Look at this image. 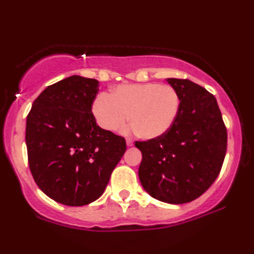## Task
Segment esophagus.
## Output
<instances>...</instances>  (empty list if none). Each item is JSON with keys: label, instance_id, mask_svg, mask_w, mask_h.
I'll list each match as a JSON object with an SVG mask.
<instances>
[{"label": "esophagus", "instance_id": "34e87169", "mask_svg": "<svg viewBox=\"0 0 254 254\" xmlns=\"http://www.w3.org/2000/svg\"><path fill=\"white\" fill-rule=\"evenodd\" d=\"M133 144H134V141H133L132 139H130V137H127V147H132Z\"/></svg>", "mask_w": 254, "mask_h": 254}]
</instances>
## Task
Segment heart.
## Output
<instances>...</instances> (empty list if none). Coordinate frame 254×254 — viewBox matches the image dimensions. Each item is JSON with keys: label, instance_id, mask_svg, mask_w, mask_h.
<instances>
[{"label": "heart", "instance_id": "heart-1", "mask_svg": "<svg viewBox=\"0 0 254 254\" xmlns=\"http://www.w3.org/2000/svg\"><path fill=\"white\" fill-rule=\"evenodd\" d=\"M179 105V95L173 86L127 84L118 86L112 95H97L92 111L98 126L109 132L120 130L130 115L131 130L150 140L170 130L177 119Z\"/></svg>", "mask_w": 254, "mask_h": 254}]
</instances>
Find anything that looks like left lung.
I'll list each match as a JSON object with an SVG mask.
<instances>
[{"instance_id":"8db88e82","label":"left lung","mask_w":254,"mask_h":254,"mask_svg":"<svg viewBox=\"0 0 254 254\" xmlns=\"http://www.w3.org/2000/svg\"><path fill=\"white\" fill-rule=\"evenodd\" d=\"M167 81L179 95L177 119L165 135L135 142L142 153L139 178L153 198L185 204L203 195L217 178L227 132L213 94L189 79Z\"/></svg>"}]
</instances>
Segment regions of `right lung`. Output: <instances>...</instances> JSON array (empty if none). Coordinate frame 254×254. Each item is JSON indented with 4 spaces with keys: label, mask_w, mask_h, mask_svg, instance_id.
<instances>
[{
    "label": "right lung",
    "mask_w": 254,
    "mask_h": 254,
    "mask_svg": "<svg viewBox=\"0 0 254 254\" xmlns=\"http://www.w3.org/2000/svg\"><path fill=\"white\" fill-rule=\"evenodd\" d=\"M98 80L70 76L47 87L27 117L25 143L33 179L67 206L96 200L127 150L124 137L96 124Z\"/></svg>",
    "instance_id": "obj_1"
}]
</instances>
